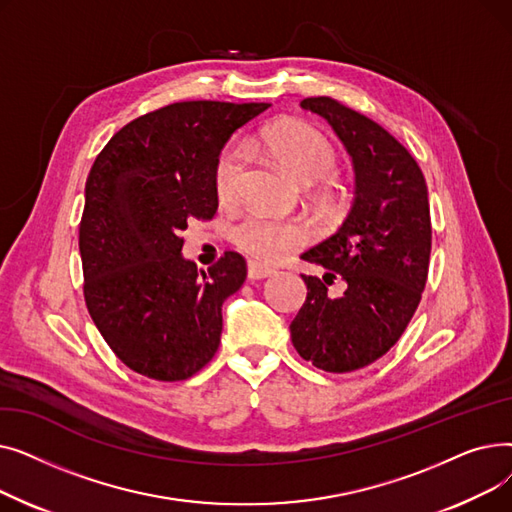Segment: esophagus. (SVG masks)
Here are the masks:
<instances>
[{
	"instance_id": "obj_1",
	"label": "esophagus",
	"mask_w": 512,
	"mask_h": 512,
	"mask_svg": "<svg viewBox=\"0 0 512 512\" xmlns=\"http://www.w3.org/2000/svg\"><path fill=\"white\" fill-rule=\"evenodd\" d=\"M274 274H276V270H272V267H267V265H261L257 261H249V265H247L249 280H263V278H270Z\"/></svg>"
}]
</instances>
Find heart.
Returning <instances> with one entry per match:
<instances>
[{
    "label": "heart",
    "instance_id": "b5f03b06",
    "mask_svg": "<svg viewBox=\"0 0 512 512\" xmlns=\"http://www.w3.org/2000/svg\"><path fill=\"white\" fill-rule=\"evenodd\" d=\"M280 168L299 184H311L324 178L336 161L332 143L311 124L282 120L267 128L257 143ZM247 151L240 145L228 147L215 166L213 186L220 203H234L245 174ZM307 228L297 220H274L253 213L234 232L236 247L263 263H276L292 249L305 245Z\"/></svg>",
    "mask_w": 512,
    "mask_h": 512
}]
</instances>
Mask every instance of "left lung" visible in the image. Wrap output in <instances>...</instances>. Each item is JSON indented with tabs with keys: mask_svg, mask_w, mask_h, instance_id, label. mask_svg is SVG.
<instances>
[{
	"mask_svg": "<svg viewBox=\"0 0 512 512\" xmlns=\"http://www.w3.org/2000/svg\"><path fill=\"white\" fill-rule=\"evenodd\" d=\"M301 107L324 118L351 155L355 199L336 234L301 255L328 274L303 276L307 299L290 338L317 369L348 373L386 355L421 301L432 253L427 184L413 155L378 122L332 97H307ZM334 273L347 282L338 300L325 286Z\"/></svg>",
	"mask_w": 512,
	"mask_h": 512,
	"instance_id": "left-lung-1",
	"label": "left lung"
}]
</instances>
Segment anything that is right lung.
Listing matches in <instances>:
<instances>
[{
  "instance_id": "add662e5",
  "label": "right lung",
  "mask_w": 512,
  "mask_h": 512,
  "mask_svg": "<svg viewBox=\"0 0 512 512\" xmlns=\"http://www.w3.org/2000/svg\"><path fill=\"white\" fill-rule=\"evenodd\" d=\"M267 107L166 105L120 128L89 172L78 230L87 309L116 357L151 380L191 378L218 351L222 305L247 263L226 251L197 270L182 255V232L191 218H213L220 153Z\"/></svg>"
}]
</instances>
